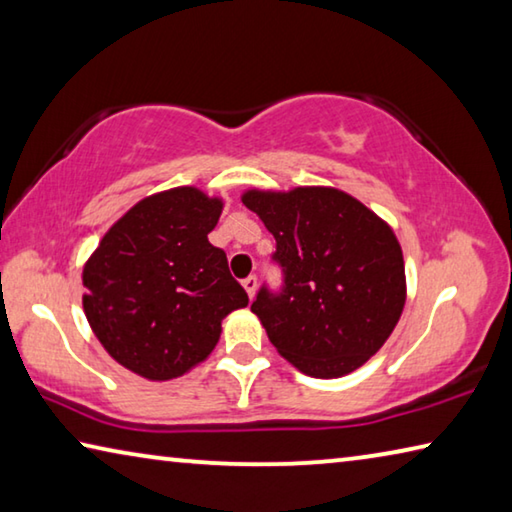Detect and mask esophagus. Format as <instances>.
Masks as SVG:
<instances>
[{"mask_svg": "<svg viewBox=\"0 0 512 512\" xmlns=\"http://www.w3.org/2000/svg\"><path fill=\"white\" fill-rule=\"evenodd\" d=\"M244 289H246V293H248V298H253L255 296V291H257V277L255 275H248L244 282Z\"/></svg>", "mask_w": 512, "mask_h": 512, "instance_id": "esophagus-1", "label": "esophagus"}]
</instances>
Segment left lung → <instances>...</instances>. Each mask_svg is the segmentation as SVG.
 <instances>
[{
    "label": "left lung",
    "instance_id": "left-lung-1",
    "mask_svg": "<svg viewBox=\"0 0 512 512\" xmlns=\"http://www.w3.org/2000/svg\"><path fill=\"white\" fill-rule=\"evenodd\" d=\"M241 201L275 237L282 289H259L250 311L277 352L318 379L363 366L402 316L404 257L391 225L334 187L248 189Z\"/></svg>",
    "mask_w": 512,
    "mask_h": 512
}]
</instances>
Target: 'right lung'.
<instances>
[{
    "instance_id": "1",
    "label": "right lung",
    "mask_w": 512,
    "mask_h": 512,
    "mask_svg": "<svg viewBox=\"0 0 512 512\" xmlns=\"http://www.w3.org/2000/svg\"><path fill=\"white\" fill-rule=\"evenodd\" d=\"M221 198L196 187L146 196L103 235L83 266V309L112 359L167 381L207 359L221 320L248 305L228 259L207 235Z\"/></svg>"
}]
</instances>
